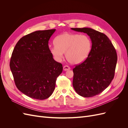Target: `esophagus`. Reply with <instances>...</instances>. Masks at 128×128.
Returning a JSON list of instances; mask_svg holds the SVG:
<instances>
[{"label": "esophagus", "mask_w": 128, "mask_h": 128, "mask_svg": "<svg viewBox=\"0 0 128 128\" xmlns=\"http://www.w3.org/2000/svg\"><path fill=\"white\" fill-rule=\"evenodd\" d=\"M63 69L64 71H67L68 70H70V68L69 66H64V67H63Z\"/></svg>", "instance_id": "obj_1"}]
</instances>
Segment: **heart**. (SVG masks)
Here are the masks:
<instances>
[{
  "mask_svg": "<svg viewBox=\"0 0 128 128\" xmlns=\"http://www.w3.org/2000/svg\"><path fill=\"white\" fill-rule=\"evenodd\" d=\"M55 45L50 48V51L54 59L60 61L66 53L67 61L72 64L84 61L91 51V42L87 36L66 32L58 36Z\"/></svg>",
  "mask_w": 128,
  "mask_h": 128,
  "instance_id": "b5f03b06",
  "label": "heart"
}]
</instances>
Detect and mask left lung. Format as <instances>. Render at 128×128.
<instances>
[{
  "instance_id": "obj_1",
  "label": "left lung",
  "mask_w": 128,
  "mask_h": 128,
  "mask_svg": "<svg viewBox=\"0 0 128 128\" xmlns=\"http://www.w3.org/2000/svg\"><path fill=\"white\" fill-rule=\"evenodd\" d=\"M86 33L90 37L92 48L83 62L73 69L72 86L75 91L84 97L98 95L109 86L114 77L118 56L108 37L89 28H71Z\"/></svg>"
}]
</instances>
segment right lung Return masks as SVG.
<instances>
[{
	"mask_svg": "<svg viewBox=\"0 0 128 128\" xmlns=\"http://www.w3.org/2000/svg\"><path fill=\"white\" fill-rule=\"evenodd\" d=\"M56 29L38 30L22 37L15 45L10 66L15 85L32 99L44 100L53 94L62 65L50 51L48 40Z\"/></svg>",
	"mask_w": 128,
	"mask_h": 128,
	"instance_id": "obj_1",
	"label": "right lung"
}]
</instances>
